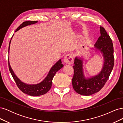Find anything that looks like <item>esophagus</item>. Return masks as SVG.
I'll use <instances>...</instances> for the list:
<instances>
[{
    "label": "esophagus",
    "instance_id": "esophagus-1",
    "mask_svg": "<svg viewBox=\"0 0 123 123\" xmlns=\"http://www.w3.org/2000/svg\"><path fill=\"white\" fill-rule=\"evenodd\" d=\"M64 62L67 64H72L73 63V57L72 55L70 54L66 55L64 58Z\"/></svg>",
    "mask_w": 123,
    "mask_h": 123
}]
</instances>
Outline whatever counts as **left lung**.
<instances>
[{
	"label": "left lung",
	"instance_id": "8db88e82",
	"mask_svg": "<svg viewBox=\"0 0 123 123\" xmlns=\"http://www.w3.org/2000/svg\"><path fill=\"white\" fill-rule=\"evenodd\" d=\"M100 36L94 48H92L93 50L99 52L103 56L104 64L99 73L90 77H86L83 69L85 59L76 57L74 59L72 86L74 90L80 95L88 96L98 92L108 80L113 68V46L112 40L104 28L100 27Z\"/></svg>",
	"mask_w": 123,
	"mask_h": 123
}]
</instances>
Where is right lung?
<instances>
[{"instance_id": "obj_1", "label": "right lung", "mask_w": 123, "mask_h": 123, "mask_svg": "<svg viewBox=\"0 0 123 123\" xmlns=\"http://www.w3.org/2000/svg\"><path fill=\"white\" fill-rule=\"evenodd\" d=\"M37 21H25L24 23L21 24L18 28L16 29L15 32L19 30L20 29L23 28L25 26H27L29 25H31L33 24H35L37 23ZM13 35L12 36L13 37ZM12 37L11 38L12 39ZM11 40L10 42L9 43V50H10V46L11 43ZM8 62H9V68L10 72L11 73L13 78L14 79L15 81L17 87H18L20 90L24 92V93L27 94L28 95H31V96H39L43 94H46L47 92L49 91V90L51 89L52 84V80L53 77L59 70H60L62 68L64 65L62 64L61 59H60L58 61H57L55 64L50 69L49 73H48L47 76L44 78V79L41 81L40 83L37 84H25L23 81H21L17 76L15 75L14 73L13 70H12V68L10 66V62H9V58L8 59Z\"/></svg>"}]
</instances>
